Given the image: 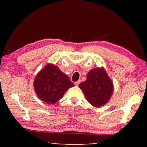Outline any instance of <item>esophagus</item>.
<instances>
[{
	"label": "esophagus",
	"instance_id": "34e87169",
	"mask_svg": "<svg viewBox=\"0 0 147 147\" xmlns=\"http://www.w3.org/2000/svg\"><path fill=\"white\" fill-rule=\"evenodd\" d=\"M80 83V80H79V81H77V82H74V85H75L76 86H78Z\"/></svg>",
	"mask_w": 147,
	"mask_h": 147
}]
</instances>
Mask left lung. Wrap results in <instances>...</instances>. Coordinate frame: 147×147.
<instances>
[{
    "mask_svg": "<svg viewBox=\"0 0 147 147\" xmlns=\"http://www.w3.org/2000/svg\"><path fill=\"white\" fill-rule=\"evenodd\" d=\"M90 104L95 107H100L110 100L114 91V85L104 67L90 70L86 80L79 85Z\"/></svg>",
    "mask_w": 147,
    "mask_h": 147,
    "instance_id": "8db88e82",
    "label": "left lung"
}]
</instances>
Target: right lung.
<instances>
[{
    "label": "right lung",
    "instance_id": "add662e5",
    "mask_svg": "<svg viewBox=\"0 0 147 147\" xmlns=\"http://www.w3.org/2000/svg\"><path fill=\"white\" fill-rule=\"evenodd\" d=\"M33 86L38 98L47 104H54L74 85L57 66L49 63L37 74Z\"/></svg>",
    "mask_w": 147,
    "mask_h": 147
}]
</instances>
